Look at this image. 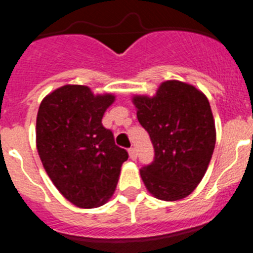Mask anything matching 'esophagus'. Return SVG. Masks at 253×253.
<instances>
[{
  "label": "esophagus",
  "instance_id": "esophagus-1",
  "mask_svg": "<svg viewBox=\"0 0 253 253\" xmlns=\"http://www.w3.org/2000/svg\"><path fill=\"white\" fill-rule=\"evenodd\" d=\"M128 152L129 157H130L131 160H137V151H135V148H130Z\"/></svg>",
  "mask_w": 253,
  "mask_h": 253
}]
</instances>
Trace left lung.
<instances>
[{"label": "left lung", "instance_id": "8db88e82", "mask_svg": "<svg viewBox=\"0 0 253 253\" xmlns=\"http://www.w3.org/2000/svg\"><path fill=\"white\" fill-rule=\"evenodd\" d=\"M131 101L154 148V161L140 169L147 190L165 202L186 198L204 177L215 147L207 96L193 84L169 80L156 95H134Z\"/></svg>", "mask_w": 253, "mask_h": 253}]
</instances>
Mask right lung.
<instances>
[{
	"label": "right lung",
	"instance_id": "obj_1",
	"mask_svg": "<svg viewBox=\"0 0 253 253\" xmlns=\"http://www.w3.org/2000/svg\"><path fill=\"white\" fill-rule=\"evenodd\" d=\"M113 93L66 84L42 101L37 116V149L46 173L64 198L82 209L109 202L128 152L114 142L102 116Z\"/></svg>",
	"mask_w": 253,
	"mask_h": 253
}]
</instances>
